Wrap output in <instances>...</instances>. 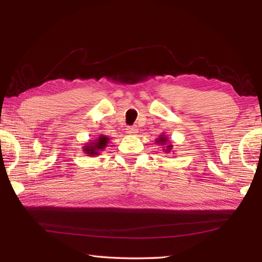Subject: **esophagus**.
Here are the masks:
<instances>
[{
  "instance_id": "esophagus-1",
  "label": "esophagus",
  "mask_w": 262,
  "mask_h": 262,
  "mask_svg": "<svg viewBox=\"0 0 262 262\" xmlns=\"http://www.w3.org/2000/svg\"><path fill=\"white\" fill-rule=\"evenodd\" d=\"M126 132H127V134H129V135H135V134H137L138 128L136 126H128L126 128Z\"/></svg>"
}]
</instances>
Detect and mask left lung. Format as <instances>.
Segmentation results:
<instances>
[{
    "label": "left lung",
    "mask_w": 262,
    "mask_h": 262,
    "mask_svg": "<svg viewBox=\"0 0 262 262\" xmlns=\"http://www.w3.org/2000/svg\"><path fill=\"white\" fill-rule=\"evenodd\" d=\"M155 142H157L158 144H161V145H164L163 151H165V153L171 152L172 145H171V144H166V142H168V137H166L165 135H161Z\"/></svg>",
    "instance_id": "8db88e82"
}]
</instances>
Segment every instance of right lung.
I'll return each mask as SVG.
<instances>
[{"label":"right lung","mask_w":262,"mask_h":262,"mask_svg":"<svg viewBox=\"0 0 262 262\" xmlns=\"http://www.w3.org/2000/svg\"><path fill=\"white\" fill-rule=\"evenodd\" d=\"M109 138L107 136H100L98 137V140H94L93 142H90L89 144H85L84 151L85 154H88L89 157H94V155H98L99 151H102V149L107 146Z\"/></svg>","instance_id":"obj_1"}]
</instances>
